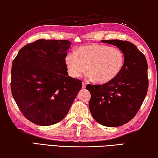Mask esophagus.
Returning <instances> with one entry per match:
<instances>
[{"label": "esophagus", "instance_id": "1", "mask_svg": "<svg viewBox=\"0 0 158 158\" xmlns=\"http://www.w3.org/2000/svg\"><path fill=\"white\" fill-rule=\"evenodd\" d=\"M85 86H86V84H85V83H84V82H83L82 83V89H85Z\"/></svg>", "mask_w": 158, "mask_h": 158}]
</instances>
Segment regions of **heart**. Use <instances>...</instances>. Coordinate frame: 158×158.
Masks as SVG:
<instances>
[{
	"label": "heart",
	"instance_id": "obj_1",
	"mask_svg": "<svg viewBox=\"0 0 158 158\" xmlns=\"http://www.w3.org/2000/svg\"><path fill=\"white\" fill-rule=\"evenodd\" d=\"M125 56L121 49L108 45L90 44L68 53L65 64L69 75L77 78L86 69V77L99 84L113 80L122 70Z\"/></svg>",
	"mask_w": 158,
	"mask_h": 158
}]
</instances>
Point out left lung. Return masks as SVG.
Returning a JSON list of instances; mask_svg holds the SVG:
<instances>
[{"label": "left lung", "instance_id": "left-lung-1", "mask_svg": "<svg viewBox=\"0 0 158 158\" xmlns=\"http://www.w3.org/2000/svg\"><path fill=\"white\" fill-rule=\"evenodd\" d=\"M121 49L125 56L122 70L116 78L102 85L88 84L93 117L106 127H118L132 119L146 98L148 87V64L135 44L119 40H102Z\"/></svg>", "mask_w": 158, "mask_h": 158}]
</instances>
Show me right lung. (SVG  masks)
<instances>
[{
  "mask_svg": "<svg viewBox=\"0 0 158 158\" xmlns=\"http://www.w3.org/2000/svg\"><path fill=\"white\" fill-rule=\"evenodd\" d=\"M69 40H38L21 48L12 62L11 90L24 116L49 126L68 114L82 86L68 75L65 57Z\"/></svg>",
  "mask_w": 158,
  "mask_h": 158,
  "instance_id": "right-lung-1",
  "label": "right lung"
}]
</instances>
